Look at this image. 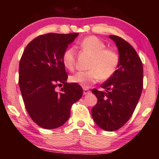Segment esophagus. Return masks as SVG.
<instances>
[{"label": "esophagus", "mask_w": 159, "mask_h": 159, "mask_svg": "<svg viewBox=\"0 0 159 159\" xmlns=\"http://www.w3.org/2000/svg\"><path fill=\"white\" fill-rule=\"evenodd\" d=\"M90 93V91L89 89L87 88H84V95H87Z\"/></svg>", "instance_id": "34e87169"}]
</instances>
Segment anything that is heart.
I'll list each match as a JSON object with an SVG mask.
<instances>
[{"instance_id": "1", "label": "heart", "mask_w": 159, "mask_h": 159, "mask_svg": "<svg viewBox=\"0 0 159 159\" xmlns=\"http://www.w3.org/2000/svg\"><path fill=\"white\" fill-rule=\"evenodd\" d=\"M84 52L90 54L88 71H80L70 76V81L87 88L99 81L110 78L116 72L120 62L117 52L113 49L105 48V43L95 36H86L77 43ZM63 65L69 70H73L75 66L76 50L69 47L64 51L62 57Z\"/></svg>"}]
</instances>
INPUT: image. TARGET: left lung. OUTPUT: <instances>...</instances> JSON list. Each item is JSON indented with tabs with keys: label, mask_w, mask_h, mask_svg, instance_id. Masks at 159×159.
Listing matches in <instances>:
<instances>
[{
	"label": "left lung",
	"mask_w": 159,
	"mask_h": 159,
	"mask_svg": "<svg viewBox=\"0 0 159 159\" xmlns=\"http://www.w3.org/2000/svg\"><path fill=\"white\" fill-rule=\"evenodd\" d=\"M109 38L117 47L120 62L115 73L102 84L105 92L92 90L98 101L91 114L98 127L112 132L123 126L132 116L143 90V69L132 45L117 36Z\"/></svg>",
	"instance_id": "1"
}]
</instances>
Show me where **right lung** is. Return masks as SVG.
<instances>
[{"instance_id":"right-lung-1","label":"right lung","mask_w":159,"mask_h":159,"mask_svg":"<svg viewBox=\"0 0 159 159\" xmlns=\"http://www.w3.org/2000/svg\"><path fill=\"white\" fill-rule=\"evenodd\" d=\"M78 36L47 34L33 39L24 51L19 63V84L29 116L40 127L61 126L70 116L71 107L81 98L83 89L66 82L62 57ZM64 87L60 91L57 85Z\"/></svg>"}]
</instances>
